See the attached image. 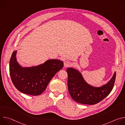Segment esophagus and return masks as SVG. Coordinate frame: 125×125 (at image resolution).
Wrapping results in <instances>:
<instances>
[{
  "label": "esophagus",
  "mask_w": 125,
  "mask_h": 125,
  "mask_svg": "<svg viewBox=\"0 0 125 125\" xmlns=\"http://www.w3.org/2000/svg\"><path fill=\"white\" fill-rule=\"evenodd\" d=\"M70 65H71L70 62H69L68 61H65L64 62V66L65 67H67L69 66Z\"/></svg>",
  "instance_id": "esophagus-1"
}]
</instances>
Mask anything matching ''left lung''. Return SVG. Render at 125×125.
Wrapping results in <instances>:
<instances>
[{
  "instance_id": "8db88e82",
  "label": "left lung",
  "mask_w": 125,
  "mask_h": 125,
  "mask_svg": "<svg viewBox=\"0 0 125 125\" xmlns=\"http://www.w3.org/2000/svg\"><path fill=\"white\" fill-rule=\"evenodd\" d=\"M68 87L69 94L75 101L83 104H95L108 96L114 86L116 72L110 81L106 84L94 87L87 84L79 71L72 68L67 69Z\"/></svg>"
}]
</instances>
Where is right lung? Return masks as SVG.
<instances>
[{"instance_id":"add662e5","label":"right lung","mask_w":125,"mask_h":125,"mask_svg":"<svg viewBox=\"0 0 125 125\" xmlns=\"http://www.w3.org/2000/svg\"><path fill=\"white\" fill-rule=\"evenodd\" d=\"M16 53L13 51L10 60V75L15 87L25 94L35 96L42 94L64 66L60 60L50 59L38 66L22 68L16 61Z\"/></svg>"}]
</instances>
